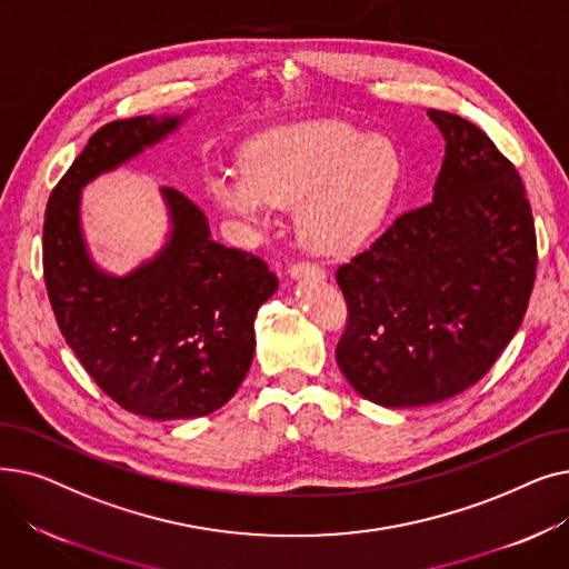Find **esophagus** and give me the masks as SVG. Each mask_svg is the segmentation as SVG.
<instances>
[{
    "label": "esophagus",
    "instance_id": "34e87169",
    "mask_svg": "<svg viewBox=\"0 0 569 569\" xmlns=\"http://www.w3.org/2000/svg\"><path fill=\"white\" fill-rule=\"evenodd\" d=\"M290 279L300 281V279H311V281H322L325 279V272L318 267V264H309V262H295L290 264L288 269Z\"/></svg>",
    "mask_w": 569,
    "mask_h": 569
}]
</instances>
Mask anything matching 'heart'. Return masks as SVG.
<instances>
[{"label": "heart", "mask_w": 569, "mask_h": 569, "mask_svg": "<svg viewBox=\"0 0 569 569\" xmlns=\"http://www.w3.org/2000/svg\"><path fill=\"white\" fill-rule=\"evenodd\" d=\"M403 172V154L390 136L313 119L258 136L247 166L214 172L207 189L226 217L251 228L272 223L274 207H297L295 228L305 249L341 258L385 226Z\"/></svg>", "instance_id": "obj_1"}]
</instances>
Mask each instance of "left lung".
<instances>
[{
  "instance_id": "obj_1",
  "label": "left lung",
  "mask_w": 569,
  "mask_h": 569,
  "mask_svg": "<svg viewBox=\"0 0 569 569\" xmlns=\"http://www.w3.org/2000/svg\"><path fill=\"white\" fill-rule=\"evenodd\" d=\"M429 117L445 138L433 202L337 272L350 313L337 365L385 408L440 403L480 380L521 327L535 283V223L517 168L468 119Z\"/></svg>"
}]
</instances>
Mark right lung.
<instances>
[{
	"label": "right lung",
	"instance_id": "obj_1",
	"mask_svg": "<svg viewBox=\"0 0 569 569\" xmlns=\"http://www.w3.org/2000/svg\"><path fill=\"white\" fill-rule=\"evenodd\" d=\"M191 117L144 114L99 129L52 189L43 223V272L67 343L101 390L149 420H193L242 385L256 350L253 320L279 288L267 264L212 239L187 196L161 187L166 244L127 274L89 253L82 189L140 157Z\"/></svg>",
	"mask_w": 569,
	"mask_h": 569
}]
</instances>
